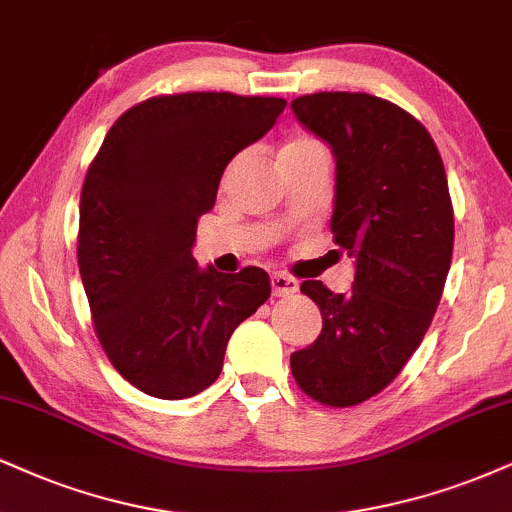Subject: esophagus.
Here are the masks:
<instances>
[{"label":"esophagus","mask_w":512,"mask_h":512,"mask_svg":"<svg viewBox=\"0 0 512 512\" xmlns=\"http://www.w3.org/2000/svg\"><path fill=\"white\" fill-rule=\"evenodd\" d=\"M296 289H299V282H296L292 275H285V273L273 275V294L275 296H292Z\"/></svg>","instance_id":"obj_1"}]
</instances>
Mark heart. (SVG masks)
Wrapping results in <instances>:
<instances>
[{
	"mask_svg": "<svg viewBox=\"0 0 512 512\" xmlns=\"http://www.w3.org/2000/svg\"><path fill=\"white\" fill-rule=\"evenodd\" d=\"M308 151H325V147L318 140H313V137H308V135H294V137H289L285 147L280 149V159H285V156L308 154ZM239 161H242V156H237V159L230 163V168H227L225 178L232 173V170H235V166H237Z\"/></svg>",
	"mask_w": 512,
	"mask_h": 512,
	"instance_id": "1",
	"label": "heart"
}]
</instances>
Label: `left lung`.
Listing matches in <instances>:
<instances>
[{"mask_svg":"<svg viewBox=\"0 0 512 512\" xmlns=\"http://www.w3.org/2000/svg\"><path fill=\"white\" fill-rule=\"evenodd\" d=\"M292 111L334 151L332 232L356 256V277L351 294L301 285L323 330L289 363L313 401L358 406L396 380L437 311L453 254L449 182L425 125L387 99L315 92Z\"/></svg>","mask_w":512,"mask_h":512,"instance_id":"8db88e82","label":"left lung"}]
</instances>
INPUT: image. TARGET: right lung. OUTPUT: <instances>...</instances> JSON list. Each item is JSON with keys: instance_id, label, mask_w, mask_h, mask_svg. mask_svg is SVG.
<instances>
[{"instance_id": "add662e5", "label": "right lung", "mask_w": 512, "mask_h": 512, "mask_svg": "<svg viewBox=\"0 0 512 512\" xmlns=\"http://www.w3.org/2000/svg\"><path fill=\"white\" fill-rule=\"evenodd\" d=\"M285 106L232 92L159 94L111 125L87 168L82 285L106 358L144 394L173 401L211 387L230 334L268 301L266 270H199L192 246L225 166Z\"/></svg>"}]
</instances>
